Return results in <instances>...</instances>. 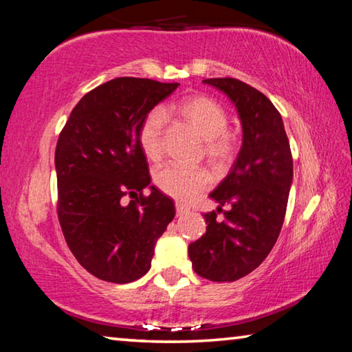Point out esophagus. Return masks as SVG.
I'll use <instances>...</instances> for the list:
<instances>
[{"label": "esophagus", "instance_id": "obj_1", "mask_svg": "<svg viewBox=\"0 0 352 352\" xmlns=\"http://www.w3.org/2000/svg\"><path fill=\"white\" fill-rule=\"evenodd\" d=\"M175 211H177V216H184V214L189 212V208L186 205H183V204H177Z\"/></svg>", "mask_w": 352, "mask_h": 352}]
</instances>
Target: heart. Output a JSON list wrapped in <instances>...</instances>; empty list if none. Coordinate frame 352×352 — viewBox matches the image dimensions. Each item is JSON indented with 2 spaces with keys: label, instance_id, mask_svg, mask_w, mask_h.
<instances>
[{
  "label": "heart",
  "instance_id": "obj_1",
  "mask_svg": "<svg viewBox=\"0 0 352 352\" xmlns=\"http://www.w3.org/2000/svg\"><path fill=\"white\" fill-rule=\"evenodd\" d=\"M175 113L184 124L204 140V155L208 163L222 169L231 163L237 151L236 136L228 132L230 118L222 105L206 96H190L175 107ZM166 113L153 109L142 119L138 142L142 153L151 162L162 160L164 153ZM157 188L169 197L190 201L210 186V174L204 169H189L168 164L153 175Z\"/></svg>",
  "mask_w": 352,
  "mask_h": 352
}]
</instances>
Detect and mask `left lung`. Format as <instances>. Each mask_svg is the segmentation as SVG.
Wrapping results in <instances>:
<instances>
[{
    "instance_id": "obj_1",
    "label": "left lung",
    "mask_w": 352,
    "mask_h": 352,
    "mask_svg": "<svg viewBox=\"0 0 352 352\" xmlns=\"http://www.w3.org/2000/svg\"><path fill=\"white\" fill-rule=\"evenodd\" d=\"M234 104L242 124V147L210 197L224 212L204 214L206 233L189 243L192 269L201 278L231 283L262 264L281 233L294 180V162L283 118L270 99L233 77L205 79Z\"/></svg>"
}]
</instances>
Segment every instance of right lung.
Listing matches in <instances>:
<instances>
[{"instance_id":"add662e5","label":"right lung","mask_w":352,"mask_h":352,"mask_svg":"<svg viewBox=\"0 0 352 352\" xmlns=\"http://www.w3.org/2000/svg\"><path fill=\"white\" fill-rule=\"evenodd\" d=\"M180 83L118 77L87 93L56 147L57 214L65 241L93 276L126 284L151 269L155 243L175 216L151 184L138 142L142 119ZM129 195V204L123 197Z\"/></svg>"}]
</instances>
